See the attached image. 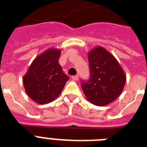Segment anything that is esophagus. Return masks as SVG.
Masks as SVG:
<instances>
[{
	"instance_id": "esophagus-1",
	"label": "esophagus",
	"mask_w": 147,
	"mask_h": 147,
	"mask_svg": "<svg viewBox=\"0 0 147 147\" xmlns=\"http://www.w3.org/2000/svg\"><path fill=\"white\" fill-rule=\"evenodd\" d=\"M72 79L74 80H77L79 79V76H78V75H75V76H73Z\"/></svg>"
}]
</instances>
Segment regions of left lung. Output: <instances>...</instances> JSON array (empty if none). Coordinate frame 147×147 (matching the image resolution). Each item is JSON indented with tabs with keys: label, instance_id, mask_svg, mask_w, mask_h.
Wrapping results in <instances>:
<instances>
[{
	"label": "left lung",
	"instance_id": "obj_1",
	"mask_svg": "<svg viewBox=\"0 0 147 147\" xmlns=\"http://www.w3.org/2000/svg\"><path fill=\"white\" fill-rule=\"evenodd\" d=\"M90 77L82 81L86 99L96 106L112 103L124 88L127 77L117 60L102 47L92 49L88 53Z\"/></svg>",
	"mask_w": 147,
	"mask_h": 147
}]
</instances>
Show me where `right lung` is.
Masks as SVG:
<instances>
[{
	"instance_id": "right-lung-1",
	"label": "right lung",
	"mask_w": 147,
	"mask_h": 147,
	"mask_svg": "<svg viewBox=\"0 0 147 147\" xmlns=\"http://www.w3.org/2000/svg\"><path fill=\"white\" fill-rule=\"evenodd\" d=\"M61 53V50L57 48L40 53L23 77L25 91L36 103L45 104L54 100L69 80L59 64Z\"/></svg>"
}]
</instances>
